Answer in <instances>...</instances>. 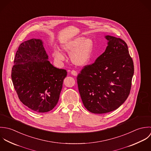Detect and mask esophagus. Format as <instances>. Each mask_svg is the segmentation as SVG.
I'll return each instance as SVG.
<instances>
[{
    "label": "esophagus",
    "mask_w": 151,
    "mask_h": 151,
    "mask_svg": "<svg viewBox=\"0 0 151 151\" xmlns=\"http://www.w3.org/2000/svg\"><path fill=\"white\" fill-rule=\"evenodd\" d=\"M70 73H71V74H72V75H73V76H77V75H78V73H77V72L75 71V70H72Z\"/></svg>",
    "instance_id": "obj_1"
}]
</instances>
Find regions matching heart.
<instances>
[{
  "mask_svg": "<svg viewBox=\"0 0 151 151\" xmlns=\"http://www.w3.org/2000/svg\"><path fill=\"white\" fill-rule=\"evenodd\" d=\"M61 49L69 54V58L77 66H84L90 62L94 50V42L91 38L79 35L63 41L60 44ZM53 56L57 61L65 60L64 55L60 50L55 48Z\"/></svg>",
  "mask_w": 151,
  "mask_h": 151,
  "instance_id": "heart-1",
  "label": "heart"
}]
</instances>
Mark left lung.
Instances as JSON below:
<instances>
[{"mask_svg": "<svg viewBox=\"0 0 151 151\" xmlns=\"http://www.w3.org/2000/svg\"><path fill=\"white\" fill-rule=\"evenodd\" d=\"M107 47L94 63L85 66L77 77L85 108L94 114L118 109L129 94L134 68L124 41L106 35Z\"/></svg>", "mask_w": 151, "mask_h": 151, "instance_id": "1", "label": "left lung"}]
</instances>
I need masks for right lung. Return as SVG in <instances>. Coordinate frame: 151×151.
Returning <instances> with one entry per match:
<instances>
[{
	"instance_id": "right-lung-1",
	"label": "right lung",
	"mask_w": 151,
	"mask_h": 151,
	"mask_svg": "<svg viewBox=\"0 0 151 151\" xmlns=\"http://www.w3.org/2000/svg\"><path fill=\"white\" fill-rule=\"evenodd\" d=\"M65 69L54 67L40 39L22 42L15 55L12 79L20 100L38 113L52 110L59 100Z\"/></svg>"
}]
</instances>
